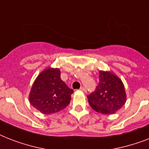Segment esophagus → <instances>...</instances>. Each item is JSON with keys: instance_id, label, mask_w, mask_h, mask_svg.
Listing matches in <instances>:
<instances>
[{"instance_id": "34e87169", "label": "esophagus", "mask_w": 149, "mask_h": 149, "mask_svg": "<svg viewBox=\"0 0 149 149\" xmlns=\"http://www.w3.org/2000/svg\"><path fill=\"white\" fill-rule=\"evenodd\" d=\"M79 91H84V92H86V89L85 88V87H84V86H82V87H80V89H79Z\"/></svg>"}]
</instances>
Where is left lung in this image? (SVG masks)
Masks as SVG:
<instances>
[{
    "label": "left lung",
    "mask_w": 149,
    "mask_h": 149,
    "mask_svg": "<svg viewBox=\"0 0 149 149\" xmlns=\"http://www.w3.org/2000/svg\"><path fill=\"white\" fill-rule=\"evenodd\" d=\"M92 108L104 114H112L126 102V93L122 81L110 72H99V84L94 92L87 96Z\"/></svg>",
    "instance_id": "1"
}]
</instances>
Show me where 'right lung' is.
<instances>
[{
	"mask_svg": "<svg viewBox=\"0 0 149 149\" xmlns=\"http://www.w3.org/2000/svg\"><path fill=\"white\" fill-rule=\"evenodd\" d=\"M72 89L61 79L58 69L49 68L38 75L29 94L30 104L45 114L56 113L69 105Z\"/></svg>",
	"mask_w": 149,
	"mask_h": 149,
	"instance_id": "obj_1",
	"label": "right lung"
}]
</instances>
